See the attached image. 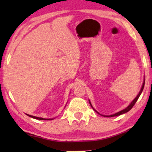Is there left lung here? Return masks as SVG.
I'll use <instances>...</instances> for the list:
<instances>
[{"instance_id": "8db88e82", "label": "left lung", "mask_w": 152, "mask_h": 152, "mask_svg": "<svg viewBox=\"0 0 152 152\" xmlns=\"http://www.w3.org/2000/svg\"><path fill=\"white\" fill-rule=\"evenodd\" d=\"M144 86H145V80H144V82H143V84H142V88H141L140 91V92H139V93L138 94V95H137L136 98H135V99H134V100H133V101L132 102V103H131L127 107L125 108V109H123V110H122V111H119V112H118V113H115V114H113V115H101L104 116V117H114V116H118V115H122V114L125 113H126V112H128L129 111H130V110L132 109V107H134L135 104H136V102H137V100H138V99L139 98V97H140V95L141 93H142V91H143V88H144ZM89 103H90V104H91V107H92L93 109V107H92V104H91V102H90V101H89ZM93 110H94V111H95V110L94 109H93ZM95 112H97V113L99 114V113H98V112H97V111H95Z\"/></svg>"}]
</instances>
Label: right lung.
I'll list each match as a JSON object with an SVG mask.
<instances>
[{
  "instance_id": "add662e5",
  "label": "right lung",
  "mask_w": 152,
  "mask_h": 152,
  "mask_svg": "<svg viewBox=\"0 0 152 152\" xmlns=\"http://www.w3.org/2000/svg\"><path fill=\"white\" fill-rule=\"evenodd\" d=\"M26 115H28L29 117H31L32 118H34V119H37V120H53V119H45V118H39V117H36V116H33V115H28V114H26Z\"/></svg>"
}]
</instances>
